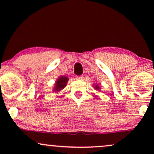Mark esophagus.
I'll return each mask as SVG.
<instances>
[{"label":"esophagus","instance_id":"1","mask_svg":"<svg viewBox=\"0 0 154 154\" xmlns=\"http://www.w3.org/2000/svg\"><path fill=\"white\" fill-rule=\"evenodd\" d=\"M75 79H76L77 80H83V75H77V76L75 77Z\"/></svg>","mask_w":154,"mask_h":154}]
</instances>
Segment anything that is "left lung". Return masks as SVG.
<instances>
[{"instance_id":"1","label":"left lung","mask_w":154,"mask_h":154,"mask_svg":"<svg viewBox=\"0 0 154 154\" xmlns=\"http://www.w3.org/2000/svg\"><path fill=\"white\" fill-rule=\"evenodd\" d=\"M94 88H95V89H96V90H97L100 89V87H99V86H98L97 85H96L95 86H94Z\"/></svg>"}]
</instances>
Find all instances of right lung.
<instances>
[{"label": "right lung", "instance_id": "right-lung-1", "mask_svg": "<svg viewBox=\"0 0 154 154\" xmlns=\"http://www.w3.org/2000/svg\"><path fill=\"white\" fill-rule=\"evenodd\" d=\"M68 81L69 79L66 76H60L57 80L53 91L59 92L60 91V90H62V89H64L65 86L66 85V83Z\"/></svg>", "mask_w": 154, "mask_h": 154}]
</instances>
